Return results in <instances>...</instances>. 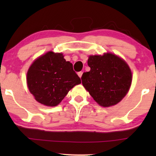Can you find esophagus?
<instances>
[{
    "instance_id": "obj_1",
    "label": "esophagus",
    "mask_w": 156,
    "mask_h": 156,
    "mask_svg": "<svg viewBox=\"0 0 156 156\" xmlns=\"http://www.w3.org/2000/svg\"><path fill=\"white\" fill-rule=\"evenodd\" d=\"M82 74H83V72H79L78 73H77V74H78V76H80V77L81 78L82 77Z\"/></svg>"
}]
</instances>
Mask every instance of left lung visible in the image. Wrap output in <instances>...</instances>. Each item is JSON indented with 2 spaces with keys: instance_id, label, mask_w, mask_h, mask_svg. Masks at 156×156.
<instances>
[{
  "instance_id": "8db88e82",
  "label": "left lung",
  "mask_w": 156,
  "mask_h": 156,
  "mask_svg": "<svg viewBox=\"0 0 156 156\" xmlns=\"http://www.w3.org/2000/svg\"><path fill=\"white\" fill-rule=\"evenodd\" d=\"M90 71L82 74L84 88L103 107L116 105L126 95L131 87L132 74L127 63L112 53L91 55Z\"/></svg>"
}]
</instances>
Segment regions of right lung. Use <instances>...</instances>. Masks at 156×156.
I'll list each match as a JSON object with an SVG mask.
<instances>
[{"mask_svg": "<svg viewBox=\"0 0 156 156\" xmlns=\"http://www.w3.org/2000/svg\"><path fill=\"white\" fill-rule=\"evenodd\" d=\"M81 80L62 53L50 51L35 59L27 73L29 91L39 103L56 106Z\"/></svg>", "mask_w": 156, "mask_h": 156, "instance_id": "1", "label": "right lung"}]
</instances>
